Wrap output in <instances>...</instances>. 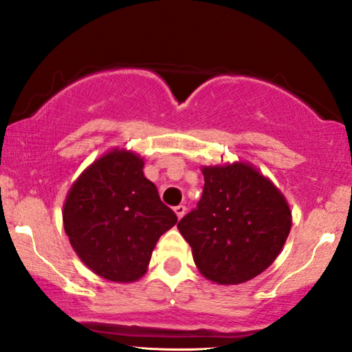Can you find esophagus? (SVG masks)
Instances as JSON below:
<instances>
[{"label": "esophagus", "instance_id": "34e87169", "mask_svg": "<svg viewBox=\"0 0 352 352\" xmlns=\"http://www.w3.org/2000/svg\"><path fill=\"white\" fill-rule=\"evenodd\" d=\"M173 210H175L177 217L182 219V217H184V215H185V212H186V206L179 204V206H175V208H173Z\"/></svg>", "mask_w": 352, "mask_h": 352}]
</instances>
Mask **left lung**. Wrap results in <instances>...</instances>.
Masks as SVG:
<instances>
[{
	"label": "left lung",
	"instance_id": "left-lung-1",
	"mask_svg": "<svg viewBox=\"0 0 352 352\" xmlns=\"http://www.w3.org/2000/svg\"><path fill=\"white\" fill-rule=\"evenodd\" d=\"M203 175L201 199L177 227L206 278L245 283L282 251L292 212L274 184L246 164L204 167Z\"/></svg>",
	"mask_w": 352,
	"mask_h": 352
}]
</instances>
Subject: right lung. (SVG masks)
<instances>
[{"label":"right lung","instance_id":"1","mask_svg":"<svg viewBox=\"0 0 352 352\" xmlns=\"http://www.w3.org/2000/svg\"><path fill=\"white\" fill-rule=\"evenodd\" d=\"M64 230L88 269L111 282H135L146 272L154 246L177 223L130 151L93 162L70 188Z\"/></svg>","mask_w":352,"mask_h":352}]
</instances>
